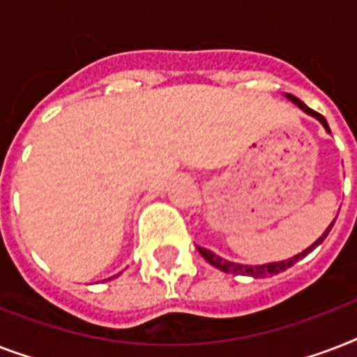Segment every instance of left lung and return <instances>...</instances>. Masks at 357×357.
<instances>
[{"label":"left lung","mask_w":357,"mask_h":357,"mask_svg":"<svg viewBox=\"0 0 357 357\" xmlns=\"http://www.w3.org/2000/svg\"><path fill=\"white\" fill-rule=\"evenodd\" d=\"M287 98H289V100H291V102H293V103H296V105H298V107L302 109L304 113L311 114V116H315V119L319 120V122H321L322 126H324V129H326L328 133H330V128H328L326 119H324L322 114L315 113L313 109L307 107V105H305V103L302 102V100H298V98L291 96V94H287ZM333 222H335V220H333ZM333 222L330 224V226H328V228H326V231H324V234H322L321 237L317 238L315 243L311 244L310 248H305L304 252H302V254L294 255V257H291V259L274 261V263H266V265H255V266H252V265H241V263H234V261L222 259L220 255L213 254L211 250L202 248V246H196V248H198V252H200V254L204 255V259H206L207 263H211L213 266H217V268H220V271H222V272H229V274H235V276L268 278V276H274V274H280V272H283V271H285V268H289V266H293L294 263H296V261H300V259H302V257H305V255L310 254V252H313V250H315L317 246H319V244H321L322 241L326 238V235L330 234V229L333 228Z\"/></svg>","instance_id":"8db88e82"}]
</instances>
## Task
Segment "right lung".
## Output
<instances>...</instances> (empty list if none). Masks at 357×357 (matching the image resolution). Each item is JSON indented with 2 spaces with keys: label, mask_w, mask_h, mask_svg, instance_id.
Segmentation results:
<instances>
[{
  "label": "right lung",
  "mask_w": 357,
  "mask_h": 357,
  "mask_svg": "<svg viewBox=\"0 0 357 357\" xmlns=\"http://www.w3.org/2000/svg\"><path fill=\"white\" fill-rule=\"evenodd\" d=\"M109 280H111V278H109Z\"/></svg>",
  "instance_id": "1"
}]
</instances>
